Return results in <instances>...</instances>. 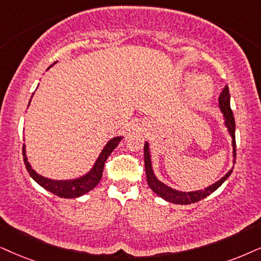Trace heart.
<instances>
[{
    "label": "heart",
    "mask_w": 261,
    "mask_h": 261,
    "mask_svg": "<svg viewBox=\"0 0 261 261\" xmlns=\"http://www.w3.org/2000/svg\"><path fill=\"white\" fill-rule=\"evenodd\" d=\"M214 91L212 81L206 75H199L191 82L189 89V96L191 101L196 103L208 101L212 97Z\"/></svg>",
    "instance_id": "obj_1"
}]
</instances>
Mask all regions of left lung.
Returning a JSON list of instances; mask_svg holds the SVG:
<instances>
[{"instance_id":"obj_1","label":"left lung","mask_w":261,"mask_h":261,"mask_svg":"<svg viewBox=\"0 0 261 261\" xmlns=\"http://www.w3.org/2000/svg\"><path fill=\"white\" fill-rule=\"evenodd\" d=\"M218 102H219L220 111H222V113L224 115V124H225L227 131H229V135L231 136V140H232V156H233L232 163L235 164V161H236L235 119H233L231 107H230V92H229V88H227V85L223 89ZM144 166H146L147 182H148V186H149L150 189L153 190L156 195L163 197L164 200L169 201V202L176 203V204L195 203V202H197V201L207 197L210 194H212L213 191H216L224 182H225L227 178L230 177V174L232 173V170H233V166H232L231 170L227 171V173L225 174V176L220 178L219 180H217L216 183H213L212 186L204 188V189L195 190V191H180V190L172 189V188L166 186L165 183L160 182V180L156 178V176L154 174L153 166H151L149 143H148V142L144 143Z\"/></svg>"}]
</instances>
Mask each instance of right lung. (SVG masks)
Masks as SVG:
<instances>
[{
    "mask_svg": "<svg viewBox=\"0 0 261 261\" xmlns=\"http://www.w3.org/2000/svg\"><path fill=\"white\" fill-rule=\"evenodd\" d=\"M54 64H57V62H54ZM53 65L49 66L48 70ZM121 140H123V136H117L108 141L106 146H105L103 149H102L100 155H98L96 163L94 164L92 169L89 171L88 173H85L84 176L74 178V179L55 180V179H50V178L43 177L32 169L31 165H30V163L28 161L25 144L22 146V155H24V163H25L26 170H28L30 176L34 178L39 186L44 188L45 190L50 191L51 194H54V195H57L59 197H64V199H73V197H79L84 195V194L89 193V191L92 190L97 186L98 182L101 180L102 172H103V166H105V163H106L107 158L110 156L112 151L115 149V147L119 144V142Z\"/></svg>",
    "mask_w": 261,
    "mask_h": 261,
    "instance_id": "right-lung-1",
    "label": "right lung"
}]
</instances>
